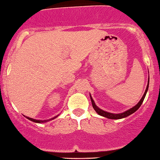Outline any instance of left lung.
<instances>
[{
	"label": "left lung",
	"mask_w": 160,
	"mask_h": 160,
	"mask_svg": "<svg viewBox=\"0 0 160 160\" xmlns=\"http://www.w3.org/2000/svg\"><path fill=\"white\" fill-rule=\"evenodd\" d=\"M148 83H149V78H148V85H147L146 89H145V93H144L143 96H142V97L141 100L139 101L138 103L136 106H134V107H132V109H130V110H127V111L124 112V113H118V114H115V113H108V112H106V111H104V110H100V109H99V107H96V104H95V102H94V101H93V99H92V97H91V96H90V98H91L92 104V107H93V108H94V110H96V112L98 113V114L101 115V116H102V117H105V118H109V119H121V118H126V117L129 116V115L132 114V113H134V112H135L136 110H137L138 109L139 107H141L142 103V102H143L144 99H145V95H146L147 91H148Z\"/></svg>",
	"instance_id": "1"
}]
</instances>
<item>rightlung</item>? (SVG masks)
<instances>
[{"label":"right lung","instance_id":"right-lung-1","mask_svg":"<svg viewBox=\"0 0 160 160\" xmlns=\"http://www.w3.org/2000/svg\"><path fill=\"white\" fill-rule=\"evenodd\" d=\"M57 117H58V116L54 117V118H51V119H50V120H47V121H39V120H35V119H32V118H28V120H30V121H33V122H36V123H42V122H47V121H50V120L54 119V118H56Z\"/></svg>","mask_w":160,"mask_h":160}]
</instances>
